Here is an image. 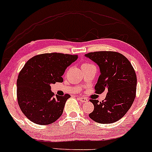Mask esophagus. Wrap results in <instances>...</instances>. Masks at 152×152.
Returning a JSON list of instances; mask_svg holds the SVG:
<instances>
[{"mask_svg": "<svg viewBox=\"0 0 152 152\" xmlns=\"http://www.w3.org/2000/svg\"><path fill=\"white\" fill-rule=\"evenodd\" d=\"M78 100L81 102V103H85V102H88V99L86 98H83V97H79Z\"/></svg>", "mask_w": 152, "mask_h": 152, "instance_id": "1", "label": "esophagus"}]
</instances>
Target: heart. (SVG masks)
<instances>
[{"instance_id":"b5f03b06","label":"heart","mask_w":152,"mask_h":152,"mask_svg":"<svg viewBox=\"0 0 152 152\" xmlns=\"http://www.w3.org/2000/svg\"><path fill=\"white\" fill-rule=\"evenodd\" d=\"M89 65H91V64H88V63H84V64H82V67H86V66H89Z\"/></svg>"}]
</instances>
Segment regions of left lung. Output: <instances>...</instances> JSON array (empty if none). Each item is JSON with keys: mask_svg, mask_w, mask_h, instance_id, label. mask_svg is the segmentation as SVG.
Segmentation results:
<instances>
[{"mask_svg": "<svg viewBox=\"0 0 152 152\" xmlns=\"http://www.w3.org/2000/svg\"><path fill=\"white\" fill-rule=\"evenodd\" d=\"M85 56L100 68L95 93L108 91L105 100L100 103L96 100H90L94 110L89 117L100 124L116 122L125 115L135 99L137 84L135 71L129 59L118 52H95Z\"/></svg>", "mask_w": 152, "mask_h": 152, "instance_id": "8db88e82", "label": "left lung"}]
</instances>
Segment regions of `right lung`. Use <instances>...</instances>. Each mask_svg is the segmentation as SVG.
I'll return each instance as SVG.
<instances>
[{"label":"right lung","instance_id":"add662e5","mask_svg":"<svg viewBox=\"0 0 152 152\" xmlns=\"http://www.w3.org/2000/svg\"><path fill=\"white\" fill-rule=\"evenodd\" d=\"M77 57L70 54L47 53L27 61L17 80V99L21 111L31 121L48 125L62 115L70 95L54 96L50 85L63 82L64 71Z\"/></svg>","mask_w":152,"mask_h":152}]
</instances>
